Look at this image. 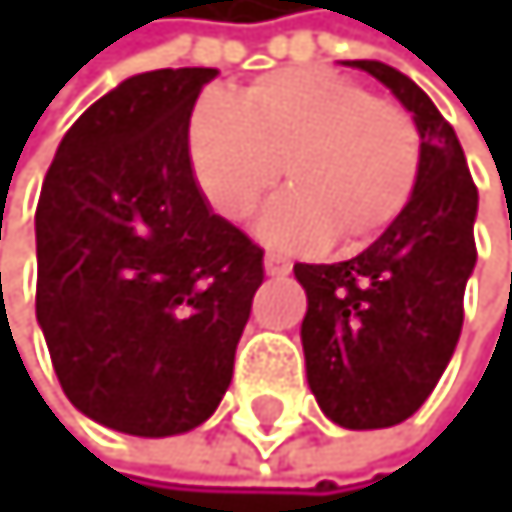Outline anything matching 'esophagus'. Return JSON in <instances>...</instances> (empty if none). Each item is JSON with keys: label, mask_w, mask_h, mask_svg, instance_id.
Here are the masks:
<instances>
[{"label": "esophagus", "mask_w": 512, "mask_h": 512, "mask_svg": "<svg viewBox=\"0 0 512 512\" xmlns=\"http://www.w3.org/2000/svg\"><path fill=\"white\" fill-rule=\"evenodd\" d=\"M291 272V262L285 256H278V253H269L266 256V275H288Z\"/></svg>", "instance_id": "esophagus-1"}]
</instances>
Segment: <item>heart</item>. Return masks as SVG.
I'll list each match as a JSON object with an SVG mask.
<instances>
[{
  "instance_id": "heart-1",
  "label": "heart",
  "mask_w": 512,
  "mask_h": 512,
  "mask_svg": "<svg viewBox=\"0 0 512 512\" xmlns=\"http://www.w3.org/2000/svg\"><path fill=\"white\" fill-rule=\"evenodd\" d=\"M198 189L227 221H246L288 166L291 192L259 217L278 250L317 253L388 230L417 189L420 134L394 102L330 70H291L234 99L205 92L189 118Z\"/></svg>"
}]
</instances>
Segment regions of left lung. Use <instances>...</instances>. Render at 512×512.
I'll use <instances>...</instances> for the list:
<instances>
[{"mask_svg": "<svg viewBox=\"0 0 512 512\" xmlns=\"http://www.w3.org/2000/svg\"><path fill=\"white\" fill-rule=\"evenodd\" d=\"M394 92L420 134V176L401 217L333 266L298 262L301 346L323 417L385 430L413 417L446 372L475 272L478 189L452 124L417 82L378 60H346Z\"/></svg>", "mask_w": 512, "mask_h": 512, "instance_id": "8db88e82", "label": "left lung"}]
</instances>
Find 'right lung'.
Here are the masks:
<instances>
[{
	"mask_svg": "<svg viewBox=\"0 0 512 512\" xmlns=\"http://www.w3.org/2000/svg\"><path fill=\"white\" fill-rule=\"evenodd\" d=\"M205 66L118 82L60 140L34 214L37 323L63 394L127 436L189 433L221 404L262 250L189 160Z\"/></svg>",
	"mask_w": 512,
	"mask_h": 512,
	"instance_id": "add662e5",
	"label": "right lung"
}]
</instances>
